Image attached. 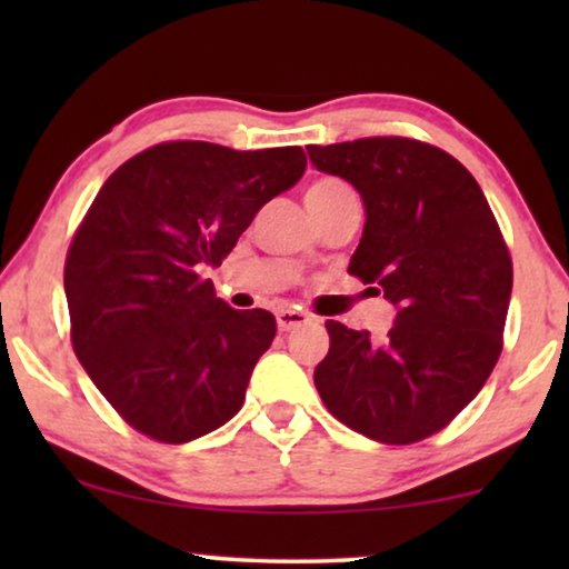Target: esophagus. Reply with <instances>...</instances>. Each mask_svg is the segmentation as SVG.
<instances>
[{"label": "esophagus", "mask_w": 569, "mask_h": 569, "mask_svg": "<svg viewBox=\"0 0 569 569\" xmlns=\"http://www.w3.org/2000/svg\"><path fill=\"white\" fill-rule=\"evenodd\" d=\"M308 321H310V316L302 313V310H279V313H277L279 331H292V329H298V326L308 323Z\"/></svg>", "instance_id": "esophagus-1"}]
</instances>
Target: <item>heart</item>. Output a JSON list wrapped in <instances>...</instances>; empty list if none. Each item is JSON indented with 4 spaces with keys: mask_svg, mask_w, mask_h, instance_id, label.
<instances>
[{
    "mask_svg": "<svg viewBox=\"0 0 569 569\" xmlns=\"http://www.w3.org/2000/svg\"><path fill=\"white\" fill-rule=\"evenodd\" d=\"M349 186L337 181V178H318L306 189V204H318V201H326V199H333L339 197V193H347Z\"/></svg>",
    "mask_w": 569,
    "mask_h": 569,
    "instance_id": "heart-1",
    "label": "heart"
}]
</instances>
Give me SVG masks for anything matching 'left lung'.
Returning <instances> with one entry per match:
<instances>
[{
    "mask_svg": "<svg viewBox=\"0 0 569 569\" xmlns=\"http://www.w3.org/2000/svg\"><path fill=\"white\" fill-rule=\"evenodd\" d=\"M308 158L360 193L365 228L347 271L396 308L380 341L326 321L318 393L370 440L430 438L481 391L502 352L512 263L492 209L461 162L417 139L310 144Z\"/></svg>",
    "mask_w": 569,
    "mask_h": 569,
    "instance_id": "left-lung-1",
    "label": "left lung"
}]
</instances>
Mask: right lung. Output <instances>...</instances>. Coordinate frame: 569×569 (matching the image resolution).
I'll return each instance as SVG.
<instances>
[{"instance_id":"right-lung-1","label":"right lung","mask_w":569,"mask_h":569,"mask_svg":"<svg viewBox=\"0 0 569 569\" xmlns=\"http://www.w3.org/2000/svg\"><path fill=\"white\" fill-rule=\"evenodd\" d=\"M302 173L300 147L168 142L134 154L98 191L67 253L72 345L134 430L189 442L243 407L277 321L230 308L201 271L220 267L256 212Z\"/></svg>"}]
</instances>
